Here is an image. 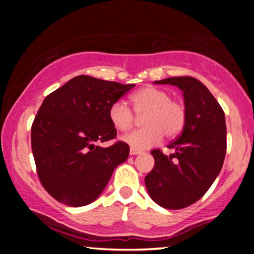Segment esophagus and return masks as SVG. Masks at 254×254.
Instances as JSON below:
<instances>
[{"mask_svg": "<svg viewBox=\"0 0 254 254\" xmlns=\"http://www.w3.org/2000/svg\"><path fill=\"white\" fill-rule=\"evenodd\" d=\"M142 151L138 150V149H133V148H131L130 149V155H138V154H141Z\"/></svg>", "mask_w": 254, "mask_h": 254, "instance_id": "1", "label": "esophagus"}]
</instances>
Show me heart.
I'll return each mask as SVG.
<instances>
[{
  "instance_id": "1",
  "label": "heart",
  "mask_w": 254,
  "mask_h": 254,
  "mask_svg": "<svg viewBox=\"0 0 254 254\" xmlns=\"http://www.w3.org/2000/svg\"><path fill=\"white\" fill-rule=\"evenodd\" d=\"M133 111L137 116H143L142 129L135 130L123 137V141L131 148L148 149L159 143L164 137H176L182 132L186 123V109L178 100L171 99L167 90L156 87H144L131 95ZM109 118L119 131H127L135 124V115L123 101L111 105Z\"/></svg>"
}]
</instances>
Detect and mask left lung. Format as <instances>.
<instances>
[{
	"label": "left lung",
	"instance_id": "obj_1",
	"mask_svg": "<svg viewBox=\"0 0 254 254\" xmlns=\"http://www.w3.org/2000/svg\"><path fill=\"white\" fill-rule=\"evenodd\" d=\"M183 92L186 123L183 132L168 145L174 153L151 150L154 168L144 182L151 199L172 210L186 208L200 199L222 168L227 149L224 112L210 90L191 76L155 81Z\"/></svg>",
	"mask_w": 254,
	"mask_h": 254
}]
</instances>
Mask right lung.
I'll return each mask as SVG.
<instances>
[{"label": "right lung", "mask_w": 254, "mask_h": 254, "mask_svg": "<svg viewBox=\"0 0 254 254\" xmlns=\"http://www.w3.org/2000/svg\"><path fill=\"white\" fill-rule=\"evenodd\" d=\"M133 87L80 75L44 99L32 124V151L40 183L58 202L92 203L127 159L125 142L107 148L97 143L117 136L109 110Z\"/></svg>", "instance_id": "right-lung-1"}]
</instances>
